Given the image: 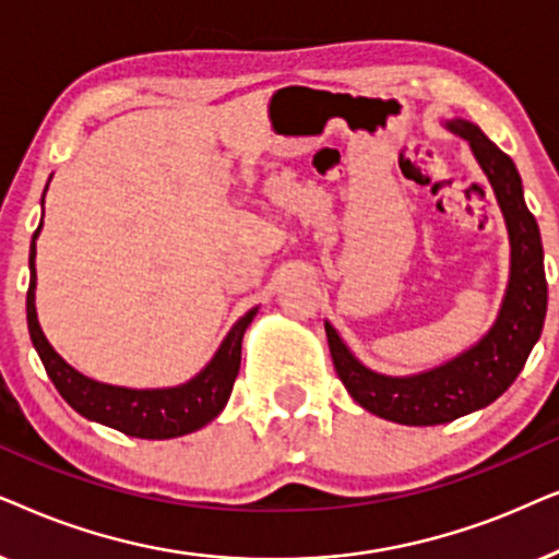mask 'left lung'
I'll list each match as a JSON object with an SVG mask.
<instances>
[{
  "label": "left lung",
  "instance_id": "8db88e82",
  "mask_svg": "<svg viewBox=\"0 0 559 559\" xmlns=\"http://www.w3.org/2000/svg\"><path fill=\"white\" fill-rule=\"evenodd\" d=\"M471 143L475 158L493 186L511 237V278L493 330L473 349L448 366L412 378L378 376L355 360L332 324H324L334 370L357 404L370 414L408 427H435L488 406L522 373L547 314V278L542 237L526 210L522 178L501 147L475 124L455 119L448 124Z\"/></svg>",
  "mask_w": 559,
  "mask_h": 559
}]
</instances>
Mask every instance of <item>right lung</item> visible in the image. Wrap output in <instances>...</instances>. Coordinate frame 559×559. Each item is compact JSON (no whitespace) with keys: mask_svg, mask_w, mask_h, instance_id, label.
<instances>
[{"mask_svg":"<svg viewBox=\"0 0 559 559\" xmlns=\"http://www.w3.org/2000/svg\"><path fill=\"white\" fill-rule=\"evenodd\" d=\"M43 225V222H40ZM35 229L33 245H29V288H27V330L29 340L40 355L43 366L58 393L69 401L86 419L107 424V427L122 431L140 440H170V437L189 435L210 424L222 408H225L229 393H233L237 370H240L242 334L248 330L258 309H252L237 322L222 342L217 355L197 378L176 389L135 391L119 389V385L96 383L92 378L73 370L61 355L50 347L43 334L35 314Z\"/></svg>","mask_w":559,"mask_h":559,"instance_id":"add662e5","label":"right lung"}]
</instances>
